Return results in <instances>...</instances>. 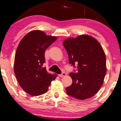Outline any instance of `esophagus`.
Segmentation results:
<instances>
[{
	"instance_id": "obj_1",
	"label": "esophagus",
	"mask_w": 121,
	"mask_h": 121,
	"mask_svg": "<svg viewBox=\"0 0 121 121\" xmlns=\"http://www.w3.org/2000/svg\"><path fill=\"white\" fill-rule=\"evenodd\" d=\"M66 73H64V72H62L61 74H59V76L60 77H64V76H66Z\"/></svg>"
}]
</instances>
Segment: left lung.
<instances>
[{
	"label": "left lung",
	"instance_id": "1",
	"mask_svg": "<svg viewBox=\"0 0 121 121\" xmlns=\"http://www.w3.org/2000/svg\"><path fill=\"white\" fill-rule=\"evenodd\" d=\"M70 64L77 73H70L72 84L66 87L67 94L84 100L93 97L100 89L106 73V56L102 47L94 37L82 35L63 42Z\"/></svg>",
	"mask_w": 121,
	"mask_h": 121
}]
</instances>
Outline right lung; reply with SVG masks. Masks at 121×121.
<instances>
[{"mask_svg":"<svg viewBox=\"0 0 121 121\" xmlns=\"http://www.w3.org/2000/svg\"><path fill=\"white\" fill-rule=\"evenodd\" d=\"M57 37L40 30L30 31L22 39L16 49L14 72L20 86L28 94L37 96L47 92L57 75L43 68L45 51Z\"/></svg>","mask_w":121,"mask_h":121,"instance_id":"add662e5","label":"right lung"}]
</instances>
